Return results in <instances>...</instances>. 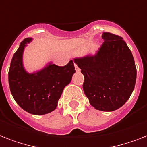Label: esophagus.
Instances as JSON below:
<instances>
[{"instance_id": "1", "label": "esophagus", "mask_w": 147, "mask_h": 147, "mask_svg": "<svg viewBox=\"0 0 147 147\" xmlns=\"http://www.w3.org/2000/svg\"><path fill=\"white\" fill-rule=\"evenodd\" d=\"M75 68H76V71H80L79 68L78 67V65H76V63H75Z\"/></svg>"}]
</instances>
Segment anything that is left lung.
I'll use <instances>...</instances> for the list:
<instances>
[{"label":"left lung","mask_w":147,"mask_h":147,"mask_svg":"<svg viewBox=\"0 0 147 147\" xmlns=\"http://www.w3.org/2000/svg\"><path fill=\"white\" fill-rule=\"evenodd\" d=\"M105 40L94 56L74 62L84 76L83 90L97 110L112 112L122 107L135 86L137 69L133 55L121 37L104 32Z\"/></svg>","instance_id":"left-lung-1"}]
</instances>
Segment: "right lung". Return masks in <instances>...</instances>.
I'll return each instance as SVG.
<instances>
[{"instance_id":"1","label":"right lung","mask_w":147,"mask_h":147,"mask_svg":"<svg viewBox=\"0 0 147 147\" xmlns=\"http://www.w3.org/2000/svg\"><path fill=\"white\" fill-rule=\"evenodd\" d=\"M31 40V38L24 39L13 54L8 73L9 89L22 109L34 115H45L57 108L63 89L70 83L76 70L70 60L64 66L51 63L40 71L28 73L22 65V53Z\"/></svg>"}]
</instances>
